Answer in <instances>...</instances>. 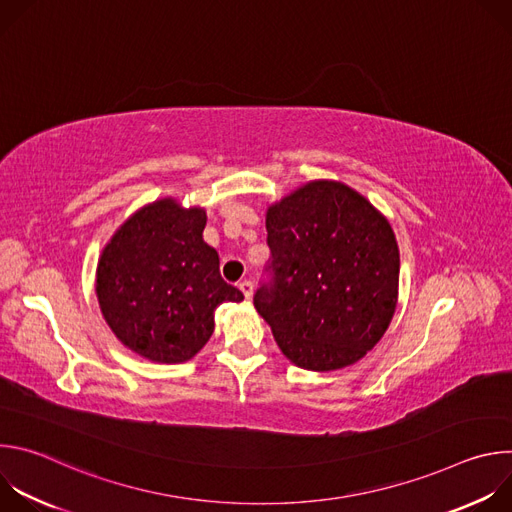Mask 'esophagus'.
Here are the masks:
<instances>
[{
	"label": "esophagus",
	"mask_w": 512,
	"mask_h": 512,
	"mask_svg": "<svg viewBox=\"0 0 512 512\" xmlns=\"http://www.w3.org/2000/svg\"><path fill=\"white\" fill-rule=\"evenodd\" d=\"M239 289L243 291V296H245V300H251V296H253V283L251 281H241L239 283Z\"/></svg>",
	"instance_id": "1"
}]
</instances>
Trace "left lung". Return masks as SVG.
Listing matches in <instances>:
<instances>
[{
  "label": "left lung",
  "mask_w": 512,
  "mask_h": 512,
  "mask_svg": "<svg viewBox=\"0 0 512 512\" xmlns=\"http://www.w3.org/2000/svg\"><path fill=\"white\" fill-rule=\"evenodd\" d=\"M273 283L255 310L289 362L316 373L358 362L387 332L399 298L389 218L338 180H310L267 206Z\"/></svg>",
  "instance_id": "8db88e82"
}]
</instances>
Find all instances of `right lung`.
Here are the masks:
<instances>
[{
	"label": "right lung",
	"mask_w": 512,
	"mask_h": 512,
	"mask_svg": "<svg viewBox=\"0 0 512 512\" xmlns=\"http://www.w3.org/2000/svg\"><path fill=\"white\" fill-rule=\"evenodd\" d=\"M206 210L174 196L135 210L103 247L95 291L117 340L152 362L190 360L214 332V310L243 302L202 241Z\"/></svg>",
	"instance_id": "add662e5"
}]
</instances>
